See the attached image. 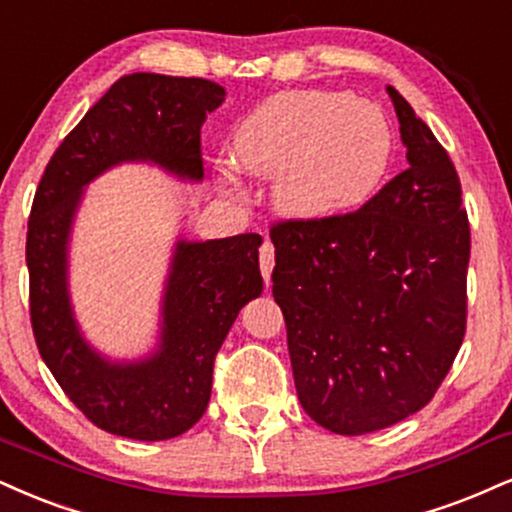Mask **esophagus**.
<instances>
[{
  "mask_svg": "<svg viewBox=\"0 0 512 512\" xmlns=\"http://www.w3.org/2000/svg\"><path fill=\"white\" fill-rule=\"evenodd\" d=\"M260 269H262L264 281H269V276H272V269H274V245L269 238L264 240L260 248Z\"/></svg>",
  "mask_w": 512,
  "mask_h": 512,
  "instance_id": "obj_1",
  "label": "esophagus"
}]
</instances>
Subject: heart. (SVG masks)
<instances>
[{
  "label": "heart",
  "mask_w": 512,
  "mask_h": 512,
  "mask_svg": "<svg viewBox=\"0 0 512 512\" xmlns=\"http://www.w3.org/2000/svg\"><path fill=\"white\" fill-rule=\"evenodd\" d=\"M231 157L243 174L276 176L274 205L283 214L334 217L377 193L393 159V128L362 97L286 90L238 123Z\"/></svg>",
  "instance_id": "b5f03b06"
}]
</instances>
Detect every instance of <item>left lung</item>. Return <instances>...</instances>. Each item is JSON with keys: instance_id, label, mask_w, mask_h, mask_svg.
Instances as JSON below:
<instances>
[{"instance_id": "left-lung-1", "label": "left lung", "mask_w": 512, "mask_h": 512, "mask_svg": "<svg viewBox=\"0 0 512 512\" xmlns=\"http://www.w3.org/2000/svg\"><path fill=\"white\" fill-rule=\"evenodd\" d=\"M386 92L408 169L353 214L272 229L295 391L343 436L424 408L465 336L470 224L458 174L408 100Z\"/></svg>"}]
</instances>
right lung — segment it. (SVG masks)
<instances>
[{
	"mask_svg": "<svg viewBox=\"0 0 512 512\" xmlns=\"http://www.w3.org/2000/svg\"><path fill=\"white\" fill-rule=\"evenodd\" d=\"M224 100L226 90L205 78L128 73L66 135L35 193L26 243L35 341L66 396L109 434L164 441L205 415L214 355L262 293V238L176 236L155 343L138 357H112L88 341L71 298V240L85 190L121 164L202 183L200 128Z\"/></svg>",
	"mask_w": 512,
	"mask_h": 512,
	"instance_id": "obj_1",
	"label": "right lung"
}]
</instances>
